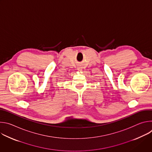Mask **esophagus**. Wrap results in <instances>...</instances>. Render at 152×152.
I'll return each mask as SVG.
<instances>
[{"mask_svg": "<svg viewBox=\"0 0 152 152\" xmlns=\"http://www.w3.org/2000/svg\"><path fill=\"white\" fill-rule=\"evenodd\" d=\"M77 70H78L79 71H81V70H82V69H81V68H78Z\"/></svg>", "mask_w": 152, "mask_h": 152, "instance_id": "34e87169", "label": "esophagus"}]
</instances>
